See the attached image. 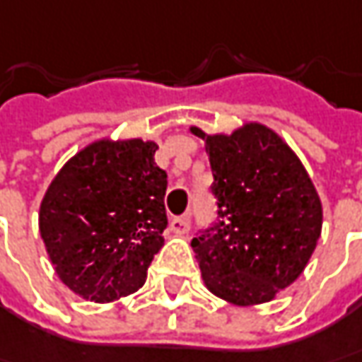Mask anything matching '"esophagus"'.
<instances>
[{
    "label": "esophagus",
    "mask_w": 362,
    "mask_h": 362,
    "mask_svg": "<svg viewBox=\"0 0 362 362\" xmlns=\"http://www.w3.org/2000/svg\"><path fill=\"white\" fill-rule=\"evenodd\" d=\"M170 228H172V233H176V235H186V233L190 230V216H188V214H184V216H176V218H172Z\"/></svg>",
    "instance_id": "esophagus-1"
}]
</instances>
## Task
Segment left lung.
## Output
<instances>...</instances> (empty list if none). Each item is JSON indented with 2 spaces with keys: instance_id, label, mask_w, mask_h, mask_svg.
Returning a JSON list of instances; mask_svg holds the SVG:
<instances>
[{
  "instance_id": "obj_1",
  "label": "left lung",
  "mask_w": 362,
  "mask_h": 362,
  "mask_svg": "<svg viewBox=\"0 0 362 362\" xmlns=\"http://www.w3.org/2000/svg\"><path fill=\"white\" fill-rule=\"evenodd\" d=\"M204 141L218 218L192 239L204 286L235 306L272 302L293 284L322 230V202L290 146L261 123Z\"/></svg>"
}]
</instances>
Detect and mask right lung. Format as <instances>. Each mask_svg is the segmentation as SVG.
Listing matches in <instances>:
<instances>
[{
	"label": "right lung",
	"instance_id": "obj_1",
	"mask_svg": "<svg viewBox=\"0 0 362 362\" xmlns=\"http://www.w3.org/2000/svg\"><path fill=\"white\" fill-rule=\"evenodd\" d=\"M156 141L99 139L74 153L40 204V237L60 281L109 304L137 291L168 227Z\"/></svg>",
	"mask_w": 362,
	"mask_h": 362
}]
</instances>
